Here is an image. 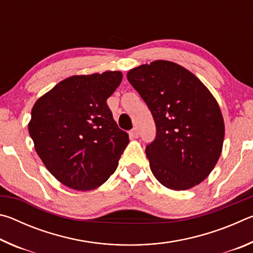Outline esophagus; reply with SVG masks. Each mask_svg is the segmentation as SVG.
I'll return each instance as SVG.
<instances>
[{
	"label": "esophagus",
	"mask_w": 253,
	"mask_h": 253,
	"mask_svg": "<svg viewBox=\"0 0 253 253\" xmlns=\"http://www.w3.org/2000/svg\"><path fill=\"white\" fill-rule=\"evenodd\" d=\"M129 136H130V138H138V136H139L138 129H137V128H134V129H131L129 131Z\"/></svg>",
	"instance_id": "esophagus-1"
}]
</instances>
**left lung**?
Here are the masks:
<instances>
[{"label": "left lung", "instance_id": "1", "mask_svg": "<svg viewBox=\"0 0 253 253\" xmlns=\"http://www.w3.org/2000/svg\"><path fill=\"white\" fill-rule=\"evenodd\" d=\"M127 79L156 125V138L146 147L154 176L174 191L199 185L223 147L224 121L215 98L198 77L168 60L132 68Z\"/></svg>", "mask_w": 253, "mask_h": 253}]
</instances>
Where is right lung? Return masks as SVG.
I'll return each mask as SVG.
<instances>
[{
    "label": "right lung",
    "instance_id": "add662e5",
    "mask_svg": "<svg viewBox=\"0 0 253 253\" xmlns=\"http://www.w3.org/2000/svg\"><path fill=\"white\" fill-rule=\"evenodd\" d=\"M122 80L121 71L71 76L33 105L29 134L46 169L63 185L95 190L116 170L129 137L107 99Z\"/></svg>",
    "mask_w": 253,
    "mask_h": 253
}]
</instances>
